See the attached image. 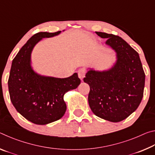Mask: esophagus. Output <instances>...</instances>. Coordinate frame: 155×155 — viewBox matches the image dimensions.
I'll list each match as a JSON object with an SVG mask.
<instances>
[{"mask_svg":"<svg viewBox=\"0 0 155 155\" xmlns=\"http://www.w3.org/2000/svg\"><path fill=\"white\" fill-rule=\"evenodd\" d=\"M86 72L84 70H79L78 71V76L81 80H83V78L85 77Z\"/></svg>","mask_w":155,"mask_h":155,"instance_id":"34e87169","label":"esophagus"}]
</instances>
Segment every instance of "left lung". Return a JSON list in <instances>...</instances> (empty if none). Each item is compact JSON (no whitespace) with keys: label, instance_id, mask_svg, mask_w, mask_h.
I'll list each match as a JSON object with an SVG mask.
<instances>
[{"label":"left lung","instance_id":"obj_1","mask_svg":"<svg viewBox=\"0 0 155 155\" xmlns=\"http://www.w3.org/2000/svg\"><path fill=\"white\" fill-rule=\"evenodd\" d=\"M115 50L117 62L108 71L91 70L83 78L90 91L91 111L101 118L118 122L128 117L140 105L143 96L145 73L138 52L117 35L96 32Z\"/></svg>","mask_w":155,"mask_h":155}]
</instances>
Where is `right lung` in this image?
<instances>
[{
    "mask_svg": "<svg viewBox=\"0 0 155 155\" xmlns=\"http://www.w3.org/2000/svg\"><path fill=\"white\" fill-rule=\"evenodd\" d=\"M40 32L33 35L13 59L8 79L10 99L18 112L35 124H47L59 120L66 111L64 95L81 83L77 73L59 78L42 77L31 67V53L34 46L44 38L58 35Z\"/></svg>",
    "mask_w": 155,
    "mask_h": 155,
    "instance_id": "right-lung-1",
    "label": "right lung"
}]
</instances>
